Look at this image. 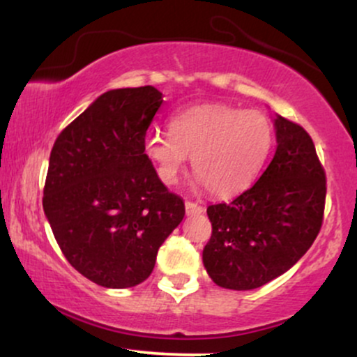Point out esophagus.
Returning a JSON list of instances; mask_svg holds the SVG:
<instances>
[{"mask_svg": "<svg viewBox=\"0 0 357 357\" xmlns=\"http://www.w3.org/2000/svg\"><path fill=\"white\" fill-rule=\"evenodd\" d=\"M184 206H186V215L188 216H192V215H202L204 211V208L202 204L195 203V202H186L184 203Z\"/></svg>", "mask_w": 357, "mask_h": 357, "instance_id": "1", "label": "esophagus"}]
</instances>
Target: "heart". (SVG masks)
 Instances as JSON below:
<instances>
[{
  "instance_id": "obj_1",
  "label": "heart",
  "mask_w": 357,
  "mask_h": 357,
  "mask_svg": "<svg viewBox=\"0 0 357 357\" xmlns=\"http://www.w3.org/2000/svg\"><path fill=\"white\" fill-rule=\"evenodd\" d=\"M272 136L268 117L258 110L203 104L176 114L169 132L154 130L146 139V154L166 184L178 181L190 155L199 183L213 195L230 196L255 179Z\"/></svg>"
}]
</instances>
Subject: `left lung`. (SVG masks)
I'll return each mask as SVG.
<instances>
[{
    "mask_svg": "<svg viewBox=\"0 0 357 357\" xmlns=\"http://www.w3.org/2000/svg\"><path fill=\"white\" fill-rule=\"evenodd\" d=\"M277 151L267 169L231 203L208 206L211 238L203 264L216 285L252 290L297 264L321 231L326 173L312 137L277 116Z\"/></svg>",
    "mask_w": 357,
    "mask_h": 357,
    "instance_id": "1",
    "label": "left lung"
}]
</instances>
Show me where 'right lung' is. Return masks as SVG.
Wrapping results in <instances>:
<instances>
[{"label":"right lung","instance_id":"add662e5","mask_svg":"<svg viewBox=\"0 0 357 357\" xmlns=\"http://www.w3.org/2000/svg\"><path fill=\"white\" fill-rule=\"evenodd\" d=\"M161 104L151 85L109 90L61 130L50 153L43 210L53 236L77 272L107 289L144 282L184 218V202L144 153Z\"/></svg>","mask_w":357,"mask_h":357}]
</instances>
